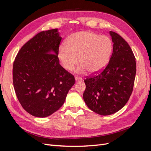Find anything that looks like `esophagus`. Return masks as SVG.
Returning <instances> with one entry per match:
<instances>
[{
    "instance_id": "esophagus-1",
    "label": "esophagus",
    "mask_w": 151,
    "mask_h": 151,
    "mask_svg": "<svg viewBox=\"0 0 151 151\" xmlns=\"http://www.w3.org/2000/svg\"><path fill=\"white\" fill-rule=\"evenodd\" d=\"M75 80L76 82H79V81H82V78L80 77H78V76H76L75 77Z\"/></svg>"
}]
</instances>
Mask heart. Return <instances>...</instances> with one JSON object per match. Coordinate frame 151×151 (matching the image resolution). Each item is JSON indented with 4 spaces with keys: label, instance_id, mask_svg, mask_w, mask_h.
Wrapping results in <instances>:
<instances>
[{
    "label": "heart",
    "instance_id": "obj_1",
    "mask_svg": "<svg viewBox=\"0 0 151 151\" xmlns=\"http://www.w3.org/2000/svg\"><path fill=\"white\" fill-rule=\"evenodd\" d=\"M112 52L108 36L90 31H79L70 35L58 50V57L63 68L71 70L79 62L77 72L96 74L107 65ZM79 59H78V57Z\"/></svg>",
    "mask_w": 151,
    "mask_h": 151
}]
</instances>
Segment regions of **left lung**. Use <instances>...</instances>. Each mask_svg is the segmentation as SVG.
<instances>
[{"instance_id": "1", "label": "left lung", "mask_w": 151, "mask_h": 151, "mask_svg": "<svg viewBox=\"0 0 151 151\" xmlns=\"http://www.w3.org/2000/svg\"><path fill=\"white\" fill-rule=\"evenodd\" d=\"M113 53L106 68L99 74L84 81L83 99L88 108L101 115H109L121 109L133 91L136 62L129 44L109 31Z\"/></svg>"}]
</instances>
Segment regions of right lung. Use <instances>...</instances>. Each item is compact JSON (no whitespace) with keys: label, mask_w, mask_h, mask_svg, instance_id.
<instances>
[{"label":"right lung","mask_w":151,"mask_h":151,"mask_svg":"<svg viewBox=\"0 0 151 151\" xmlns=\"http://www.w3.org/2000/svg\"><path fill=\"white\" fill-rule=\"evenodd\" d=\"M58 29L42 31L22 47L13 64V84L25 110L44 118L57 111L75 84L59 63Z\"/></svg>","instance_id":"right-lung-1"}]
</instances>
